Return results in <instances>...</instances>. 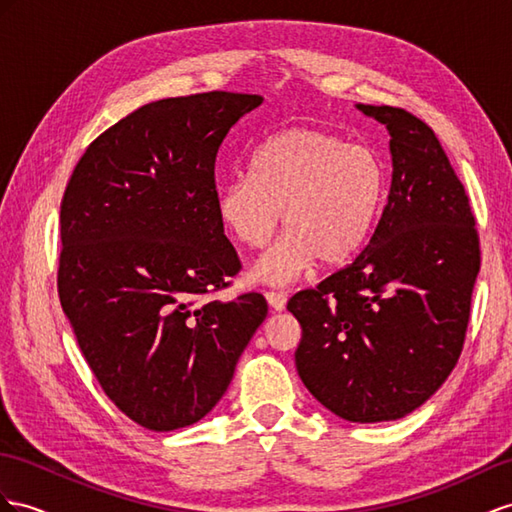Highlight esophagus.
Returning a JSON list of instances; mask_svg holds the SVG:
<instances>
[{
  "instance_id": "esophagus-1",
  "label": "esophagus",
  "mask_w": 512,
  "mask_h": 512,
  "mask_svg": "<svg viewBox=\"0 0 512 512\" xmlns=\"http://www.w3.org/2000/svg\"><path fill=\"white\" fill-rule=\"evenodd\" d=\"M266 300L274 311H283L287 305V296L283 292H266Z\"/></svg>"
}]
</instances>
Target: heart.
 <instances>
[{
  "label": "heart",
  "mask_w": 512,
  "mask_h": 512,
  "mask_svg": "<svg viewBox=\"0 0 512 512\" xmlns=\"http://www.w3.org/2000/svg\"><path fill=\"white\" fill-rule=\"evenodd\" d=\"M387 168L370 147L316 127H290L253 153L251 175L216 190V216L235 242L266 246L283 212L287 233L257 261L255 277L296 281L320 259L342 266L368 242L383 214Z\"/></svg>",
  "instance_id": "obj_1"
}]
</instances>
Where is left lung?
I'll return each mask as SVG.
<instances>
[{
	"instance_id": "left-lung-1",
	"label": "left lung",
	"mask_w": 512,
	"mask_h": 512,
	"mask_svg": "<svg viewBox=\"0 0 512 512\" xmlns=\"http://www.w3.org/2000/svg\"><path fill=\"white\" fill-rule=\"evenodd\" d=\"M357 108L391 136L387 205L357 259L287 309L303 329L296 370L311 396L348 422L374 424L415 411L454 370L480 240L435 131L402 108Z\"/></svg>"
}]
</instances>
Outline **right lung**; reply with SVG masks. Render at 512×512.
Segmentation results:
<instances>
[{"label":"right lung","mask_w":512,"mask_h":512,"mask_svg":"<svg viewBox=\"0 0 512 512\" xmlns=\"http://www.w3.org/2000/svg\"><path fill=\"white\" fill-rule=\"evenodd\" d=\"M261 101L147 103L88 144L64 190L62 311L106 396L155 432L214 409L268 316L257 292L207 298L242 268L216 216V155Z\"/></svg>","instance_id":"obj_1"}]
</instances>
